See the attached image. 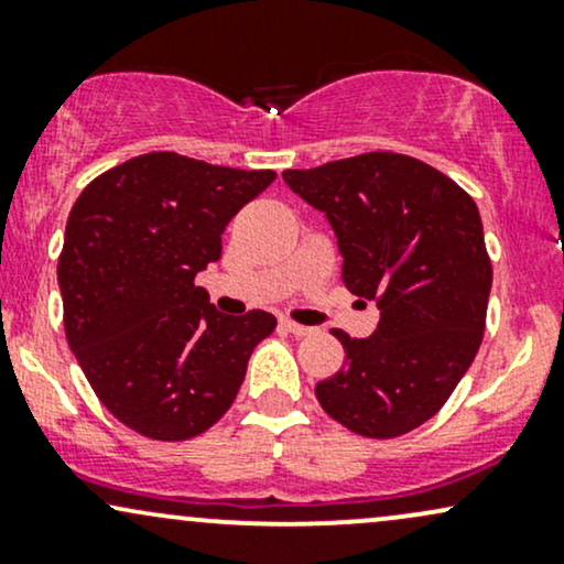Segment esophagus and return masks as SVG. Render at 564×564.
Instances as JSON below:
<instances>
[{
	"label": "esophagus",
	"instance_id": "esophagus-1",
	"mask_svg": "<svg viewBox=\"0 0 564 564\" xmlns=\"http://www.w3.org/2000/svg\"><path fill=\"white\" fill-rule=\"evenodd\" d=\"M281 328H283V332L294 334V336H307L310 332H313V328L300 326V323H294V321H289V318H283V321H281Z\"/></svg>",
	"mask_w": 564,
	"mask_h": 564
}]
</instances>
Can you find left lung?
Segmentation results:
<instances>
[{"mask_svg":"<svg viewBox=\"0 0 564 564\" xmlns=\"http://www.w3.org/2000/svg\"><path fill=\"white\" fill-rule=\"evenodd\" d=\"M326 212L352 294L379 304L368 339L334 336L347 364L315 384L323 411L373 440L416 430L445 405L485 334L494 264L477 204L448 174L392 151L286 170Z\"/></svg>","mask_w":564,"mask_h":564,"instance_id":"1","label":"left lung"}]
</instances>
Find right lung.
<instances>
[{
  "instance_id": "add662e5",
  "label": "right lung",
  "mask_w": 564,
  "mask_h": 564,
  "mask_svg": "<svg viewBox=\"0 0 564 564\" xmlns=\"http://www.w3.org/2000/svg\"><path fill=\"white\" fill-rule=\"evenodd\" d=\"M273 180L156 151L76 198L57 257L66 339L100 403L138 435L177 443L215 426L273 334L270 313L223 315L196 286L225 225Z\"/></svg>"
}]
</instances>
